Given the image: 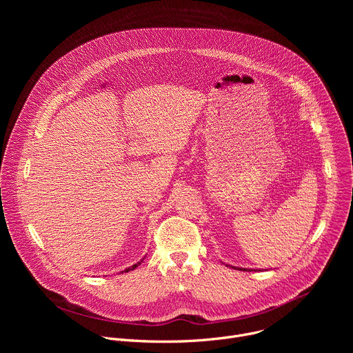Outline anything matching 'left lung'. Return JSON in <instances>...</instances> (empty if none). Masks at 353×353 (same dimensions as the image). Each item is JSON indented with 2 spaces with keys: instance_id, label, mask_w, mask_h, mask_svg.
<instances>
[{
  "instance_id": "left-lung-1",
  "label": "left lung",
  "mask_w": 353,
  "mask_h": 353,
  "mask_svg": "<svg viewBox=\"0 0 353 353\" xmlns=\"http://www.w3.org/2000/svg\"><path fill=\"white\" fill-rule=\"evenodd\" d=\"M232 268H236V270H239V271H247V270H244V268H237V267H232ZM248 271H253V270H248Z\"/></svg>"
}]
</instances>
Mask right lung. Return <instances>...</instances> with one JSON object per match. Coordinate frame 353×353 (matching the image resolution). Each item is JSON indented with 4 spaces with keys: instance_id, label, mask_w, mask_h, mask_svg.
<instances>
[{
    "instance_id": "obj_1",
    "label": "right lung",
    "mask_w": 353,
    "mask_h": 353,
    "mask_svg": "<svg viewBox=\"0 0 353 353\" xmlns=\"http://www.w3.org/2000/svg\"><path fill=\"white\" fill-rule=\"evenodd\" d=\"M143 259H145V257H143ZM143 259H142V260H141V261H139V263H137V264H134V265H131V267H130V268H127V270H124V271H121V274H123V272H128V271H132V270H135V268H137V267H138V265H139V264H141V263H142V261H143Z\"/></svg>"
}]
</instances>
